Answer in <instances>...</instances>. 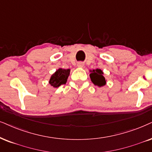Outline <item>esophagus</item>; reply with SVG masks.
I'll use <instances>...</instances> for the list:
<instances>
[{
    "instance_id": "obj_1",
    "label": "esophagus",
    "mask_w": 152,
    "mask_h": 152,
    "mask_svg": "<svg viewBox=\"0 0 152 152\" xmlns=\"http://www.w3.org/2000/svg\"><path fill=\"white\" fill-rule=\"evenodd\" d=\"M78 67H83V62H78Z\"/></svg>"
}]
</instances>
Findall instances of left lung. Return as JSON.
Returning <instances> with one entry per match:
<instances>
[{"instance_id":"8db88e82","label":"left lung","mask_w":152,"mask_h":152,"mask_svg":"<svg viewBox=\"0 0 152 152\" xmlns=\"http://www.w3.org/2000/svg\"><path fill=\"white\" fill-rule=\"evenodd\" d=\"M90 76L92 82L95 86L101 87V86H104L106 84V80H105V78L103 76L102 71L99 69L93 70V72L90 74Z\"/></svg>"}]
</instances>
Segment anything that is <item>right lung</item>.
<instances>
[{
	"label": "right lung",
	"mask_w": 152,
	"mask_h": 152,
	"mask_svg": "<svg viewBox=\"0 0 152 152\" xmlns=\"http://www.w3.org/2000/svg\"><path fill=\"white\" fill-rule=\"evenodd\" d=\"M70 73V69H59L56 71L55 74L52 75L50 79V84L55 88H58L62 84H66L69 75Z\"/></svg>",
	"instance_id": "1"
}]
</instances>
